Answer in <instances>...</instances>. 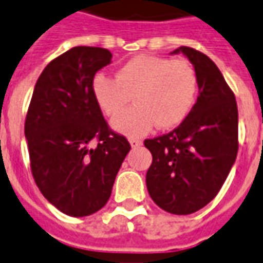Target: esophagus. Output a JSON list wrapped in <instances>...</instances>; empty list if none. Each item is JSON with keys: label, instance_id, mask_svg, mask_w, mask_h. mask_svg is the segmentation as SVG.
Returning a JSON list of instances; mask_svg holds the SVG:
<instances>
[{"label": "esophagus", "instance_id": "34e87169", "mask_svg": "<svg viewBox=\"0 0 263 263\" xmlns=\"http://www.w3.org/2000/svg\"><path fill=\"white\" fill-rule=\"evenodd\" d=\"M128 143H130V146L135 149V147L142 146V140H139V139H130V140H128Z\"/></svg>", "mask_w": 263, "mask_h": 263}]
</instances>
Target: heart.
I'll use <instances>...</instances> for the list:
<instances>
[{
	"mask_svg": "<svg viewBox=\"0 0 263 263\" xmlns=\"http://www.w3.org/2000/svg\"><path fill=\"white\" fill-rule=\"evenodd\" d=\"M95 104L105 116H116L131 95L136 104L111 121L120 135L139 137L155 124L162 130L179 126L198 97V77L184 59L139 54L127 61L116 78L97 73L91 84Z\"/></svg>",
	"mask_w": 263,
	"mask_h": 263,
	"instance_id": "obj_1",
	"label": "heart"
}]
</instances>
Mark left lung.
Masks as SVG:
<instances>
[{
    "instance_id": "left-lung-1",
    "label": "left lung",
    "mask_w": 263,
    "mask_h": 263,
    "mask_svg": "<svg viewBox=\"0 0 263 263\" xmlns=\"http://www.w3.org/2000/svg\"><path fill=\"white\" fill-rule=\"evenodd\" d=\"M198 77L200 95L190 116L168 135L144 140L153 156L146 174L149 195L160 209L185 216L220 191L237 156V104L216 63L181 46Z\"/></svg>"
}]
</instances>
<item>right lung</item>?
I'll list each match as a JSON object with an SVG mask.
<instances>
[{
	"label": "right lung",
	"instance_id": "1",
	"mask_svg": "<svg viewBox=\"0 0 263 263\" xmlns=\"http://www.w3.org/2000/svg\"><path fill=\"white\" fill-rule=\"evenodd\" d=\"M111 58L110 50L92 46L58 56L37 79L26 117L33 178L46 200L72 217L107 204L130 151L126 137L108 130L91 91L97 70Z\"/></svg>",
	"mask_w": 263,
	"mask_h": 263
}]
</instances>
